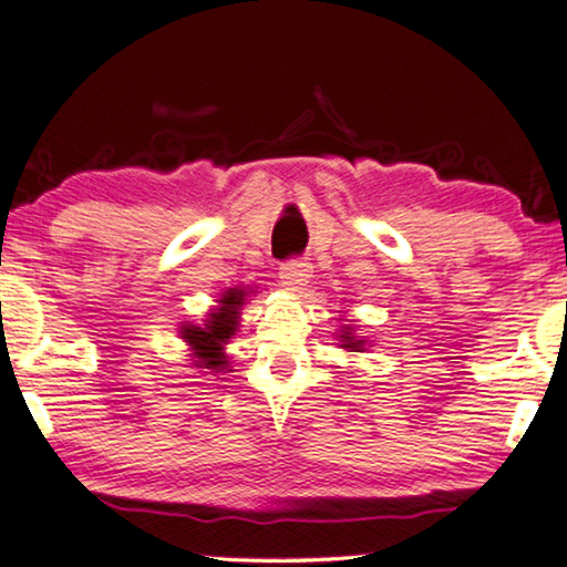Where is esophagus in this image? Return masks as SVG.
<instances>
[{"label": "esophagus", "instance_id": "34e87169", "mask_svg": "<svg viewBox=\"0 0 567 567\" xmlns=\"http://www.w3.org/2000/svg\"><path fill=\"white\" fill-rule=\"evenodd\" d=\"M310 272L312 265L308 259H287L280 267V280L287 290H300V287L310 280Z\"/></svg>", "mask_w": 567, "mask_h": 567}]
</instances>
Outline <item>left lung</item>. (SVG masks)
Instances as JSON below:
<instances>
[{
	"label": "left lung",
	"instance_id": "8db88e82",
	"mask_svg": "<svg viewBox=\"0 0 567 567\" xmlns=\"http://www.w3.org/2000/svg\"><path fill=\"white\" fill-rule=\"evenodd\" d=\"M364 338H359V336H353L351 333V328H343L341 331V349H349V351H361L364 349Z\"/></svg>",
	"mask_w": 567,
	"mask_h": 567
}]
</instances>
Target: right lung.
I'll list each match as a JSON object with an SVG mask.
<instances>
[{
  "mask_svg": "<svg viewBox=\"0 0 567 567\" xmlns=\"http://www.w3.org/2000/svg\"><path fill=\"white\" fill-rule=\"evenodd\" d=\"M251 290H241V287H231L221 295L218 306L208 312L206 323L203 326H183L181 336L193 351V364L198 369L224 371L229 369V357H226L224 346L239 328L241 306Z\"/></svg>",
  "mask_w": 567,
  "mask_h": 567,
  "instance_id": "add662e5",
  "label": "right lung"
}]
</instances>
